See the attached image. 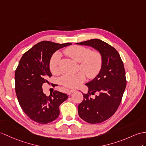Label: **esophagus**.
Masks as SVG:
<instances>
[{
	"label": "esophagus",
	"mask_w": 146,
	"mask_h": 146,
	"mask_svg": "<svg viewBox=\"0 0 146 146\" xmlns=\"http://www.w3.org/2000/svg\"><path fill=\"white\" fill-rule=\"evenodd\" d=\"M75 91H76L75 90H69L68 91V92H67V94H68V95H70L71 94H72L73 92H74Z\"/></svg>",
	"instance_id": "34e87169"
}]
</instances>
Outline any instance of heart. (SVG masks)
Instances as JSON below:
<instances>
[{
  "label": "heart",
  "instance_id": "b5f03b06",
  "mask_svg": "<svg viewBox=\"0 0 146 146\" xmlns=\"http://www.w3.org/2000/svg\"><path fill=\"white\" fill-rule=\"evenodd\" d=\"M64 52L74 61L79 62L80 69L90 79L94 78L100 72L103 63L102 56L100 52L91 51L90 48L85 46H72L66 49ZM60 60L61 54L59 52H56L51 56L49 66L52 74L59 72ZM83 73L65 74L60 78V83L64 87L70 88L79 87L85 80V75Z\"/></svg>",
  "mask_w": 146,
  "mask_h": 146
}]
</instances>
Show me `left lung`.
<instances>
[{
  "label": "left lung",
  "mask_w": 146,
  "mask_h": 146,
  "mask_svg": "<svg viewBox=\"0 0 146 146\" xmlns=\"http://www.w3.org/2000/svg\"><path fill=\"white\" fill-rule=\"evenodd\" d=\"M77 44L91 46L100 52L103 63L98 75L86 85L87 94L78 106L81 119L88 123L104 122L115 114L118 108L126 85L125 70L116 49L99 39H92ZM98 91L100 94L93 99L90 96Z\"/></svg>",
  "instance_id": "8db88e82"
}]
</instances>
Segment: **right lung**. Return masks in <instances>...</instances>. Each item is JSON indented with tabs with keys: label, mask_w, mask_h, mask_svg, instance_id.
Returning a JSON list of instances; mask_svg holds the SVG:
<instances>
[{
	"label": "right lung",
	"mask_w": 146,
	"mask_h": 146,
	"mask_svg": "<svg viewBox=\"0 0 146 146\" xmlns=\"http://www.w3.org/2000/svg\"><path fill=\"white\" fill-rule=\"evenodd\" d=\"M72 43L59 44L42 41L25 52L15 70V92L19 104L29 118L40 124L58 118L59 105L68 96L55 90L48 97L42 85L52 76L49 61L53 53Z\"/></svg>",
	"instance_id": "add662e5"
}]
</instances>
